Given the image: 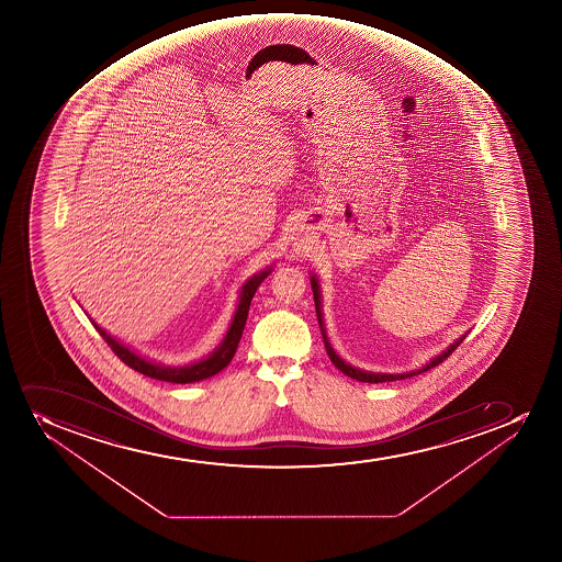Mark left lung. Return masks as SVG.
Masks as SVG:
<instances>
[{
  "label": "left lung",
  "instance_id": "8db88e82",
  "mask_svg": "<svg viewBox=\"0 0 562 562\" xmlns=\"http://www.w3.org/2000/svg\"><path fill=\"white\" fill-rule=\"evenodd\" d=\"M312 288H313V299H315V306H317V317L318 323H321V331H323L324 335V345H326V351H328L329 359H331V362H334L335 367L339 368L340 372L345 373V375H348V378L357 379V381H361V383H386V381H400V379H406L412 378V375H417V373L427 372V370H430V368L438 367V364H441V362L447 359V357L452 353V351L458 348V346L463 342V339H465V335L461 337V339L456 340L454 345L449 346L447 350L441 353V356L436 357V359H432V361L428 362L427 367H423L422 370H417V372H411V373H370V372H362V370H357V368L350 367V364H346L342 359H340L337 353H335L334 348L329 346L328 339H326V331H324L323 326V315H321V295H318V285L317 280H315V277H312Z\"/></svg>",
  "mask_w": 562,
  "mask_h": 562
}]
</instances>
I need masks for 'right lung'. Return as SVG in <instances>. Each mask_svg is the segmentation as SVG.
I'll use <instances>...</instances> for the list:
<instances>
[{
	"instance_id": "add662e5",
	"label": "right lung",
	"mask_w": 562,
	"mask_h": 562,
	"mask_svg": "<svg viewBox=\"0 0 562 562\" xmlns=\"http://www.w3.org/2000/svg\"><path fill=\"white\" fill-rule=\"evenodd\" d=\"M269 272H271L269 269L260 272L258 277L250 278L249 282L244 285L241 296H239L238 310H236L233 324H231V328H228L222 346H220L211 357H206V359L195 362V364H190V367L168 368L161 367V364H154V362L146 361V359L137 356L134 351L128 350L126 346L121 345V342H117L113 337H110V335H108L104 329L99 328L95 323H93V326H95L97 331L101 334L102 339L106 340L108 346L112 348L113 353H115V356H117L126 367L135 370V372L143 373L146 378L168 381V383H194V381H201V379L216 375L217 372H222L223 368L227 367L228 362H231L234 353H236V348H238L241 334H244L245 321H247V313H249L250 301H252V296H255L258 285L261 284V280H263Z\"/></svg>"
}]
</instances>
